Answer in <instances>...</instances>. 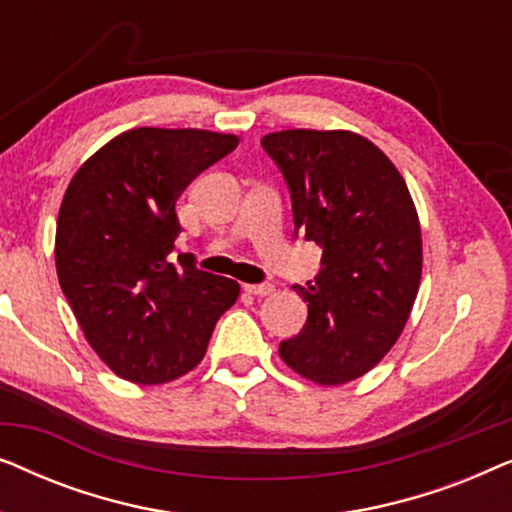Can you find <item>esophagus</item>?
I'll return each instance as SVG.
<instances>
[{"mask_svg": "<svg viewBox=\"0 0 512 512\" xmlns=\"http://www.w3.org/2000/svg\"><path fill=\"white\" fill-rule=\"evenodd\" d=\"M244 291L251 293V296L265 298V296H272V293H275V286L272 284H244Z\"/></svg>", "mask_w": 512, "mask_h": 512, "instance_id": "1", "label": "esophagus"}]
</instances>
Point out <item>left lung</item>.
I'll list each match as a JSON object with an SVG mask.
<instances>
[{"mask_svg": "<svg viewBox=\"0 0 512 512\" xmlns=\"http://www.w3.org/2000/svg\"><path fill=\"white\" fill-rule=\"evenodd\" d=\"M291 193L296 235L317 242L321 270L296 286L307 321L279 356L321 387L366 375L403 333L419 279L422 228L396 165L349 130H282L261 139Z\"/></svg>", "mask_w": 512, "mask_h": 512, "instance_id": "obj_1", "label": "left lung"}]
</instances>
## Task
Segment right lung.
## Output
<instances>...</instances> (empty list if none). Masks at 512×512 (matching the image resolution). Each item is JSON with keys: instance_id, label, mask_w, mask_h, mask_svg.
Here are the masks:
<instances>
[{"instance_id": "obj_1", "label": "right lung", "mask_w": 512, "mask_h": 512, "mask_svg": "<svg viewBox=\"0 0 512 512\" xmlns=\"http://www.w3.org/2000/svg\"><path fill=\"white\" fill-rule=\"evenodd\" d=\"M235 135L135 128L102 146L69 181L55 268L88 345L118 377L163 384L202 361L240 284L172 258L186 186L235 149Z\"/></svg>"}]
</instances>
